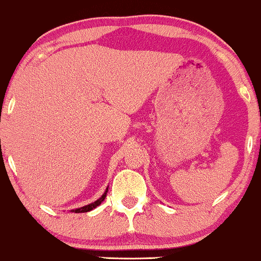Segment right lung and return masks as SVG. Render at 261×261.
Returning <instances> with one entry per match:
<instances>
[{
  "label": "right lung",
  "instance_id": "obj_1",
  "mask_svg": "<svg viewBox=\"0 0 261 261\" xmlns=\"http://www.w3.org/2000/svg\"><path fill=\"white\" fill-rule=\"evenodd\" d=\"M107 192H108V188H107V190H106L105 194L102 195V197H99V198L97 199V201L94 202V203H91V204H88V205H85V206H82V208H80V209L73 210V212H74V213H88V212H90V210L95 209L96 206H98L103 201H105V198L107 197Z\"/></svg>",
  "mask_w": 261,
  "mask_h": 261
}]
</instances>
